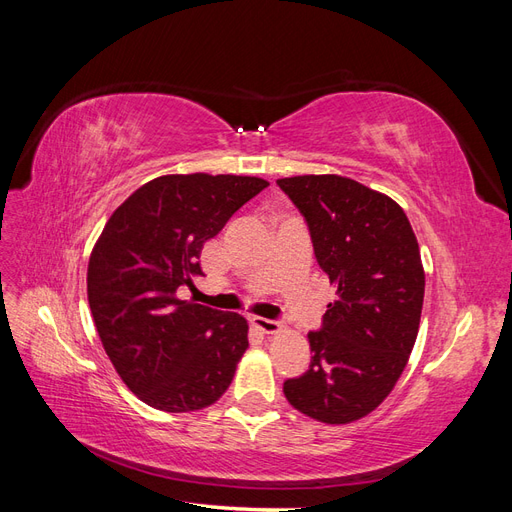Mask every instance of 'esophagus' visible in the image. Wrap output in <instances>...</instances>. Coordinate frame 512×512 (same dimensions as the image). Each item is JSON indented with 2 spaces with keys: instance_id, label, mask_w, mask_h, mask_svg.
I'll use <instances>...</instances> for the list:
<instances>
[{
  "instance_id": "esophagus-1",
  "label": "esophagus",
  "mask_w": 512,
  "mask_h": 512,
  "mask_svg": "<svg viewBox=\"0 0 512 512\" xmlns=\"http://www.w3.org/2000/svg\"><path fill=\"white\" fill-rule=\"evenodd\" d=\"M252 324H254L256 331L265 333V335H277L282 331V324L277 320H269V318H254Z\"/></svg>"
}]
</instances>
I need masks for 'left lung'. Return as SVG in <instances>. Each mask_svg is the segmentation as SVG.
Here are the masks:
<instances>
[{
  "instance_id": "1",
  "label": "left lung",
  "mask_w": 512,
  "mask_h": 512,
  "mask_svg": "<svg viewBox=\"0 0 512 512\" xmlns=\"http://www.w3.org/2000/svg\"><path fill=\"white\" fill-rule=\"evenodd\" d=\"M299 207L335 301L307 335L312 363L284 382L288 404L314 421L348 425L395 389L414 348L425 271L414 230L393 198L339 175L277 179Z\"/></svg>"
}]
</instances>
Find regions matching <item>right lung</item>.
<instances>
[{
  "instance_id": "1",
  "label": "right lung",
  "mask_w": 512,
  "mask_h": 512,
  "mask_svg": "<svg viewBox=\"0 0 512 512\" xmlns=\"http://www.w3.org/2000/svg\"><path fill=\"white\" fill-rule=\"evenodd\" d=\"M269 185L243 175H162L108 218L89 256L87 299L128 389L162 412L218 401L247 350V320L177 297L203 275L200 252Z\"/></svg>"
}]
</instances>
